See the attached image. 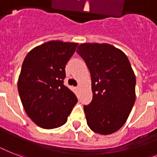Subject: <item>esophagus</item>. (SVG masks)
<instances>
[{"label": "esophagus", "instance_id": "obj_1", "mask_svg": "<svg viewBox=\"0 0 157 157\" xmlns=\"http://www.w3.org/2000/svg\"><path fill=\"white\" fill-rule=\"evenodd\" d=\"M76 89H77V90H79V89H80V86H76Z\"/></svg>", "mask_w": 157, "mask_h": 157}]
</instances>
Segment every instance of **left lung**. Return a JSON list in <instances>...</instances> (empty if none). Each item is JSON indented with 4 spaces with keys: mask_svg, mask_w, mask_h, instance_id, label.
Instances as JSON below:
<instances>
[{
    "mask_svg": "<svg viewBox=\"0 0 157 157\" xmlns=\"http://www.w3.org/2000/svg\"><path fill=\"white\" fill-rule=\"evenodd\" d=\"M77 54L90 72L93 98L84 106L94 132L110 134L121 128L135 102L136 78L127 56L109 44L85 43Z\"/></svg>",
    "mask_w": 157,
    "mask_h": 157,
    "instance_id": "1",
    "label": "left lung"
}]
</instances>
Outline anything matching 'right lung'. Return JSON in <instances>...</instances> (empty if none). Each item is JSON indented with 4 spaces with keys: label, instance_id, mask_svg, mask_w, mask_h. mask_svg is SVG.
<instances>
[{
    "label": "right lung",
    "instance_id": "right-lung-1",
    "mask_svg": "<svg viewBox=\"0 0 157 157\" xmlns=\"http://www.w3.org/2000/svg\"><path fill=\"white\" fill-rule=\"evenodd\" d=\"M77 43L51 40L27 54L18 81L26 113L43 129L62 126L77 103L75 94L64 86L65 67Z\"/></svg>",
    "mask_w": 157,
    "mask_h": 157
}]
</instances>
